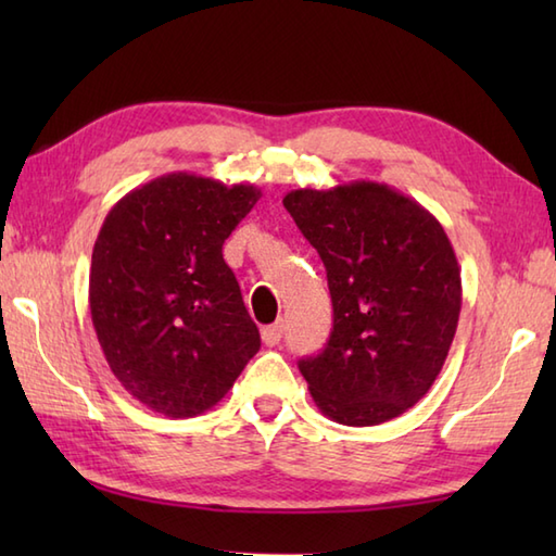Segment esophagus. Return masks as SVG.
Here are the masks:
<instances>
[{"instance_id":"34e87169","label":"esophagus","mask_w":556,"mask_h":556,"mask_svg":"<svg viewBox=\"0 0 556 556\" xmlns=\"http://www.w3.org/2000/svg\"><path fill=\"white\" fill-rule=\"evenodd\" d=\"M281 334H285V325H281V323L263 327V341L267 346H277L281 341Z\"/></svg>"}]
</instances>
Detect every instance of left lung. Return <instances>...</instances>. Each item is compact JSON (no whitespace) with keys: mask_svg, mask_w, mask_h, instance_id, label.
<instances>
[{"mask_svg":"<svg viewBox=\"0 0 556 556\" xmlns=\"http://www.w3.org/2000/svg\"><path fill=\"white\" fill-rule=\"evenodd\" d=\"M320 253L334 327L299 361L315 406L351 428L392 420L428 394L452 346L460 269L442 224L387 184L351 181L285 195Z\"/></svg>","mask_w":556,"mask_h":556,"instance_id":"obj_1","label":"left lung"}]
</instances>
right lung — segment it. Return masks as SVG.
Here are the masks:
<instances>
[{
  "instance_id": "add662e5",
  "label": "right lung",
  "mask_w": 556,
  "mask_h": 556,
  "mask_svg": "<svg viewBox=\"0 0 556 556\" xmlns=\"http://www.w3.org/2000/svg\"><path fill=\"white\" fill-rule=\"evenodd\" d=\"M260 200L176 172L134 188L104 217L90 263V317L116 380L167 418H193L260 349L222 245Z\"/></svg>"
}]
</instances>
